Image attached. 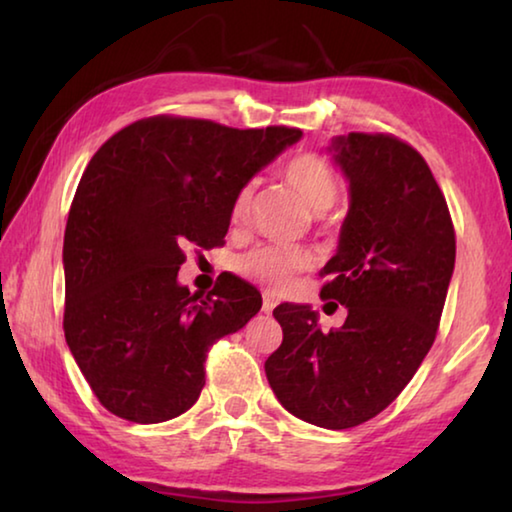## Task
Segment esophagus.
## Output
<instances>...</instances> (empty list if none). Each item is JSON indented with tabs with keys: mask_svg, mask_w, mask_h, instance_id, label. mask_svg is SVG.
Returning <instances> with one entry per match:
<instances>
[{
	"mask_svg": "<svg viewBox=\"0 0 512 512\" xmlns=\"http://www.w3.org/2000/svg\"><path fill=\"white\" fill-rule=\"evenodd\" d=\"M275 305H277V300L271 296V293H264V302H262L264 314H271V311L275 309Z\"/></svg>",
	"mask_w": 512,
	"mask_h": 512,
	"instance_id": "1",
	"label": "esophagus"
}]
</instances>
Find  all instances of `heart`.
I'll use <instances>...</instances> for the list:
<instances>
[{"instance_id":"b5f03b06","label":"heart","mask_w":512,"mask_h":512,"mask_svg":"<svg viewBox=\"0 0 512 512\" xmlns=\"http://www.w3.org/2000/svg\"><path fill=\"white\" fill-rule=\"evenodd\" d=\"M282 176L314 212H325L339 198V176L332 162L320 153L305 151L284 162ZM253 201V185H244L232 198L230 221L244 223ZM314 266V255L305 248L282 244H264L237 259V271L271 291H287L296 284L298 275Z\"/></svg>"}]
</instances>
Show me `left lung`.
Instances as JSON below:
<instances>
[{
  "label": "left lung",
  "mask_w": 512,
  "mask_h": 512,
  "mask_svg": "<svg viewBox=\"0 0 512 512\" xmlns=\"http://www.w3.org/2000/svg\"><path fill=\"white\" fill-rule=\"evenodd\" d=\"M350 180V212L336 255L320 271V298L348 307L343 327L320 332L307 305L273 316L282 345L266 359L277 400L323 429L375 418L413 379L443 316L456 232L429 164L388 133H350L334 144Z\"/></svg>",
  "instance_id": "8db88e82"
}]
</instances>
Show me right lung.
Instances as JSON below:
<instances>
[{
	"mask_svg": "<svg viewBox=\"0 0 512 512\" xmlns=\"http://www.w3.org/2000/svg\"><path fill=\"white\" fill-rule=\"evenodd\" d=\"M300 135L155 115L92 155L67 216L63 329L103 409L137 424L192 409L207 352L262 296L230 273L192 296L178 284L185 248L223 246L232 198Z\"/></svg>",
	"mask_w": 512,
	"mask_h": 512,
	"instance_id": "right-lung-1",
	"label": "right lung"
}]
</instances>
